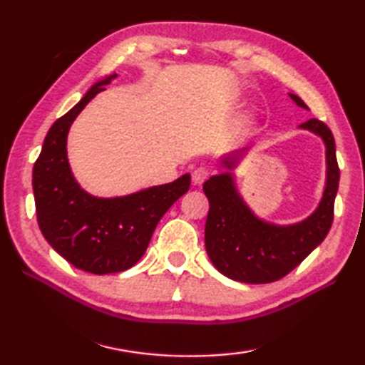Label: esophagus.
<instances>
[{"mask_svg":"<svg viewBox=\"0 0 365 365\" xmlns=\"http://www.w3.org/2000/svg\"><path fill=\"white\" fill-rule=\"evenodd\" d=\"M207 175H209V170L206 168H197L191 172V182H193L195 185H201L206 180Z\"/></svg>","mask_w":365,"mask_h":365,"instance_id":"34e87169","label":"esophagus"}]
</instances>
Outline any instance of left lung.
I'll return each instance as SVG.
<instances>
[{
  "instance_id": "1",
  "label": "left lung",
  "mask_w": 365,
  "mask_h": 365,
  "mask_svg": "<svg viewBox=\"0 0 365 365\" xmlns=\"http://www.w3.org/2000/svg\"><path fill=\"white\" fill-rule=\"evenodd\" d=\"M302 109H309L299 96L288 93ZM299 128L316 133L325 145L327 178L319 206L296 224L279 225L259 217L246 205L235 185L233 169L250 148L222 156L227 172L209 177L202 185L209 200L205 228L207 256L222 275L243 283L280 280L304 261L324 242L333 222V205L338 191L339 169L335 140L330 128L317 119H309Z\"/></svg>"
}]
</instances>
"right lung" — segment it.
Masks as SVG:
<instances>
[{"label":"right lung","instance_id":"right-lung-1","mask_svg":"<svg viewBox=\"0 0 365 365\" xmlns=\"http://www.w3.org/2000/svg\"><path fill=\"white\" fill-rule=\"evenodd\" d=\"M117 73L98 80L69 113L53 123L34 165L36 220L51 248L67 262L90 274L130 269L150 245L168 209L190 188V174L137 193L100 197L80 187L67 159L72 122Z\"/></svg>","mask_w":365,"mask_h":365}]
</instances>
